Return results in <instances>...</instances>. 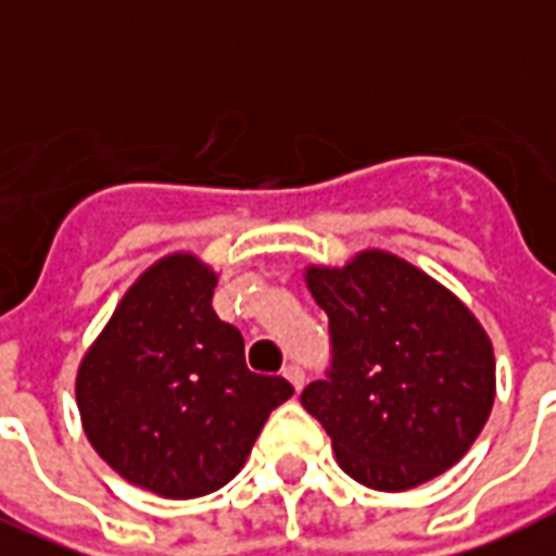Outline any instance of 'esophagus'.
Returning <instances> with one entry per match:
<instances>
[{
  "mask_svg": "<svg viewBox=\"0 0 556 556\" xmlns=\"http://www.w3.org/2000/svg\"><path fill=\"white\" fill-rule=\"evenodd\" d=\"M283 377H287V380L292 382V389H295V391L304 389V371H301V368L295 363L283 365Z\"/></svg>",
  "mask_w": 556,
  "mask_h": 556,
  "instance_id": "1",
  "label": "esophagus"
}]
</instances>
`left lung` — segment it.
<instances>
[{
    "instance_id": "8db88e82",
    "label": "left lung",
    "mask_w": 556,
    "mask_h": 556,
    "mask_svg": "<svg viewBox=\"0 0 556 556\" xmlns=\"http://www.w3.org/2000/svg\"><path fill=\"white\" fill-rule=\"evenodd\" d=\"M304 281L330 318L333 363L301 406L325 426L339 467L397 493L462 462L496 400L493 345L470 307L382 249L307 266Z\"/></svg>"
}]
</instances>
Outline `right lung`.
Here are the masks:
<instances>
[{"mask_svg":"<svg viewBox=\"0 0 556 556\" xmlns=\"http://www.w3.org/2000/svg\"><path fill=\"white\" fill-rule=\"evenodd\" d=\"M217 273L159 257L124 292L75 380L80 424L122 479L165 498L229 484L292 386L247 368L238 327L211 307Z\"/></svg>","mask_w":556,"mask_h":556,"instance_id":"obj_1","label":"right lung"}]
</instances>
